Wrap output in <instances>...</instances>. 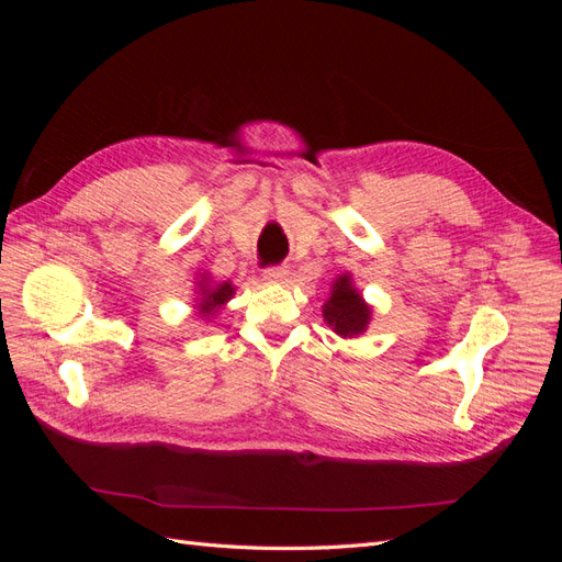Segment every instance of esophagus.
Wrapping results in <instances>:
<instances>
[{
    "instance_id": "34e87169",
    "label": "esophagus",
    "mask_w": 562,
    "mask_h": 562,
    "mask_svg": "<svg viewBox=\"0 0 562 562\" xmlns=\"http://www.w3.org/2000/svg\"><path fill=\"white\" fill-rule=\"evenodd\" d=\"M288 277H291V269L283 267V265H274V267H267V269H265V279H267V281L285 283Z\"/></svg>"
}]
</instances>
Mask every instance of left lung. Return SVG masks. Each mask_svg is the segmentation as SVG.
Listing matches in <instances>:
<instances>
[{"instance_id":"8db88e82","label":"left lung","mask_w":562,"mask_h":562,"mask_svg":"<svg viewBox=\"0 0 562 562\" xmlns=\"http://www.w3.org/2000/svg\"><path fill=\"white\" fill-rule=\"evenodd\" d=\"M323 316H326L328 326H333L337 335L353 337L368 328L370 307L351 285L349 277H339V281L333 285L330 300L323 307Z\"/></svg>"}]
</instances>
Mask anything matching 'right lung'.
<instances>
[{"instance_id": "add662e5", "label": "right lung", "mask_w": 562, "mask_h": 562, "mask_svg": "<svg viewBox=\"0 0 562 562\" xmlns=\"http://www.w3.org/2000/svg\"><path fill=\"white\" fill-rule=\"evenodd\" d=\"M201 285V283H199ZM203 288V297H201V302H199V310H201V314L203 316H211V314H215V310L220 307V304H225L232 295H234V288H232V283H220L217 288H206V285H201Z\"/></svg>"}]
</instances>
